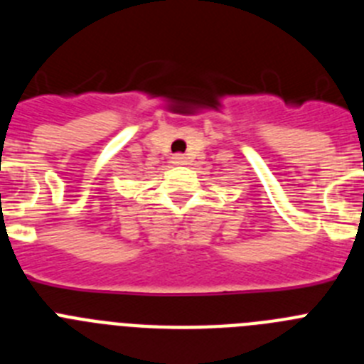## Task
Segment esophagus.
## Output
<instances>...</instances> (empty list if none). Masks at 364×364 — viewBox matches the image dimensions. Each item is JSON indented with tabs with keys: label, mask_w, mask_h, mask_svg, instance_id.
Instances as JSON below:
<instances>
[{
	"label": "esophagus",
	"mask_w": 364,
	"mask_h": 364,
	"mask_svg": "<svg viewBox=\"0 0 364 364\" xmlns=\"http://www.w3.org/2000/svg\"><path fill=\"white\" fill-rule=\"evenodd\" d=\"M173 164H186L184 154H173Z\"/></svg>",
	"instance_id": "obj_1"
}]
</instances>
